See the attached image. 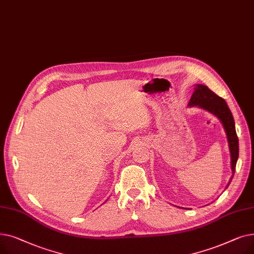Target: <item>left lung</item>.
I'll return each mask as SVG.
<instances>
[{
	"mask_svg": "<svg viewBox=\"0 0 254 254\" xmlns=\"http://www.w3.org/2000/svg\"><path fill=\"white\" fill-rule=\"evenodd\" d=\"M195 86L196 87L194 88V91L190 98L189 106L190 107L197 106L198 108H202L212 113L213 115H215L216 117H218L226 132V137H228L229 147L231 152V166H232V172H233V175L228 184L229 186L234 177L235 171H236V165L239 157V140L236 132L234 117L228 104H226V102L222 98L218 97L215 92H213L206 85L196 84Z\"/></svg>",
	"mask_w": 254,
	"mask_h": 254,
	"instance_id": "8db88e82",
	"label": "left lung"
}]
</instances>
